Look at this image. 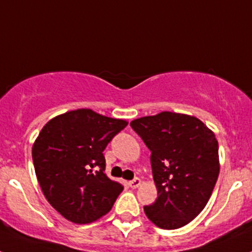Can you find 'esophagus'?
I'll return each instance as SVG.
<instances>
[{
  "label": "esophagus",
  "instance_id": "1",
  "mask_svg": "<svg viewBox=\"0 0 252 252\" xmlns=\"http://www.w3.org/2000/svg\"><path fill=\"white\" fill-rule=\"evenodd\" d=\"M140 184H141V180H140L139 178H135L133 180L128 182V187H130V188H132V189H136L137 187L140 186Z\"/></svg>",
  "mask_w": 252,
  "mask_h": 252
}]
</instances>
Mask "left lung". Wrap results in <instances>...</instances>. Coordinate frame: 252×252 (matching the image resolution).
<instances>
[{
  "instance_id": "1",
  "label": "left lung",
  "mask_w": 252,
  "mask_h": 252,
  "mask_svg": "<svg viewBox=\"0 0 252 252\" xmlns=\"http://www.w3.org/2000/svg\"><path fill=\"white\" fill-rule=\"evenodd\" d=\"M130 125L151 151L158 198L144 207L146 216L164 230L186 226L203 211L220 174L215 133L194 116L168 111Z\"/></svg>"
}]
</instances>
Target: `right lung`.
<instances>
[{"mask_svg":"<svg viewBox=\"0 0 252 252\" xmlns=\"http://www.w3.org/2000/svg\"><path fill=\"white\" fill-rule=\"evenodd\" d=\"M126 126L82 108L57 116L40 131L32 146L37 182L68 221L91 223L111 211L124 187L104 174L103 150Z\"/></svg>","mask_w":252,"mask_h":252,"instance_id":"right-lung-1","label":"right lung"}]
</instances>
